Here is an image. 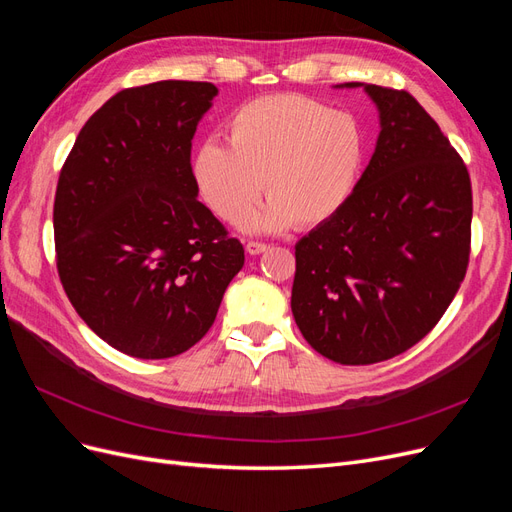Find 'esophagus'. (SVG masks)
Masks as SVG:
<instances>
[{
  "instance_id": "1",
  "label": "esophagus",
  "mask_w": 512,
  "mask_h": 512,
  "mask_svg": "<svg viewBox=\"0 0 512 512\" xmlns=\"http://www.w3.org/2000/svg\"><path fill=\"white\" fill-rule=\"evenodd\" d=\"M245 252L250 256H258L262 252H267V243H260V241H250L245 245Z\"/></svg>"
}]
</instances>
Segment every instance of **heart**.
Masks as SVG:
<instances>
[{
    "instance_id": "heart-1",
    "label": "heart",
    "mask_w": 512,
    "mask_h": 512,
    "mask_svg": "<svg viewBox=\"0 0 512 512\" xmlns=\"http://www.w3.org/2000/svg\"><path fill=\"white\" fill-rule=\"evenodd\" d=\"M228 145L207 138L192 177L207 207L228 224L243 222L262 185L269 203L247 230L312 228L342 211L359 188L367 134L359 117L301 94H271L241 104L226 121Z\"/></svg>"
}]
</instances>
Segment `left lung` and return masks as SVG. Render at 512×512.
Wrapping results in <instances>:
<instances>
[{
  "instance_id": "left-lung-1",
  "label": "left lung",
  "mask_w": 512,
  "mask_h": 512,
  "mask_svg": "<svg viewBox=\"0 0 512 512\" xmlns=\"http://www.w3.org/2000/svg\"><path fill=\"white\" fill-rule=\"evenodd\" d=\"M380 134L359 188L294 245L292 316L342 365L380 363L436 327L466 277L472 185L440 126L408 91L367 83Z\"/></svg>"
}]
</instances>
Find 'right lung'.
<instances>
[{
    "mask_svg": "<svg viewBox=\"0 0 512 512\" xmlns=\"http://www.w3.org/2000/svg\"><path fill=\"white\" fill-rule=\"evenodd\" d=\"M215 96L196 81L123 89L89 117L61 168L59 280L87 327L136 359L203 339L245 262L192 177V138Z\"/></svg>",
    "mask_w": 512,
    "mask_h": 512,
    "instance_id": "obj_1",
    "label": "right lung"
}]
</instances>
